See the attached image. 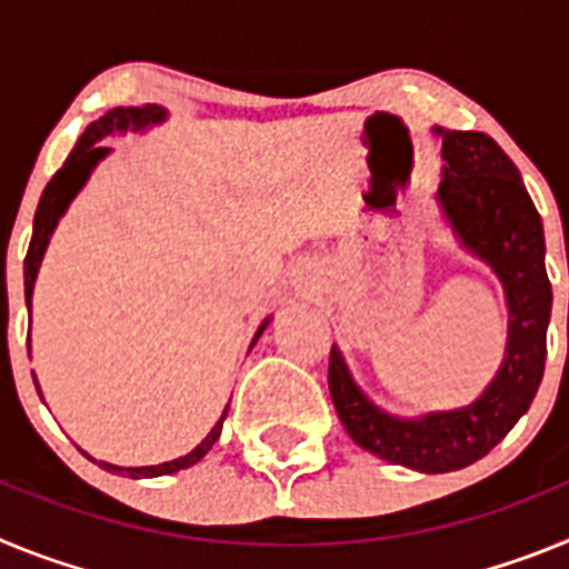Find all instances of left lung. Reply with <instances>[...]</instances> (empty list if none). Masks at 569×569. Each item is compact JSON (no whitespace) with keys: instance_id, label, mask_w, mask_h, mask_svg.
I'll return each mask as SVG.
<instances>
[{"instance_id":"obj_1","label":"left lung","mask_w":569,"mask_h":569,"mask_svg":"<svg viewBox=\"0 0 569 569\" xmlns=\"http://www.w3.org/2000/svg\"><path fill=\"white\" fill-rule=\"evenodd\" d=\"M436 202L461 248L487 261L507 296V347L496 379L459 410L399 419L367 399L330 350L328 385L350 439L385 461L419 472H450L479 461L527 413L545 376L552 290L545 270V228L510 156L476 130H445Z\"/></svg>"}]
</instances>
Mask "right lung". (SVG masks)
<instances>
[{
  "mask_svg": "<svg viewBox=\"0 0 569 569\" xmlns=\"http://www.w3.org/2000/svg\"><path fill=\"white\" fill-rule=\"evenodd\" d=\"M164 119H168V110L164 108H159V104H142V108L108 110L104 116H99L97 122H90L88 128H84V133L79 136L77 148L70 150V156L64 159L62 168L57 170V176H53V179L48 182V188L42 190L37 216H33V236H30V248H28V256H24V301H28V310H30V299H33V284H37L39 264H42V256L44 250H48L50 236H53V230H57L59 219L64 216L68 204L73 202L79 190L84 188V182L90 179L93 168H97L104 156L110 153V148H102L99 142H102L104 136L128 133V130H148L153 128V124H162ZM268 321L270 319L261 321V328L256 330L250 347L256 345L261 330L268 328ZM224 419H228V407H224L222 419L213 425V430L204 436L202 445H196L188 456H182V459L164 461V465H153V467H119V465H108V461H99V467L108 472H116V476H130V479H153V476H170V472H179L184 470V467H193L196 461H202L204 456H208V450L216 445V439L222 436Z\"/></svg>",
  "mask_w": 569,
  "mask_h": 569,
  "instance_id": "add662e5",
  "label": "right lung"
}]
</instances>
